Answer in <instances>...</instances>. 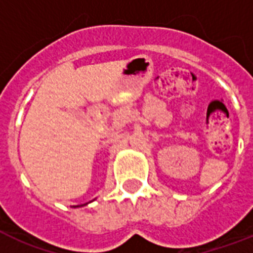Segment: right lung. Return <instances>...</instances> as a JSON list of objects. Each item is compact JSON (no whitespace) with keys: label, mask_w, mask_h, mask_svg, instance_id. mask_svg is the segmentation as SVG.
Wrapping results in <instances>:
<instances>
[{"label":"right lung","mask_w":253,"mask_h":253,"mask_svg":"<svg viewBox=\"0 0 253 253\" xmlns=\"http://www.w3.org/2000/svg\"><path fill=\"white\" fill-rule=\"evenodd\" d=\"M80 206H84V205H80ZM73 208H79V206H73Z\"/></svg>","instance_id":"add662e5"}]
</instances>
